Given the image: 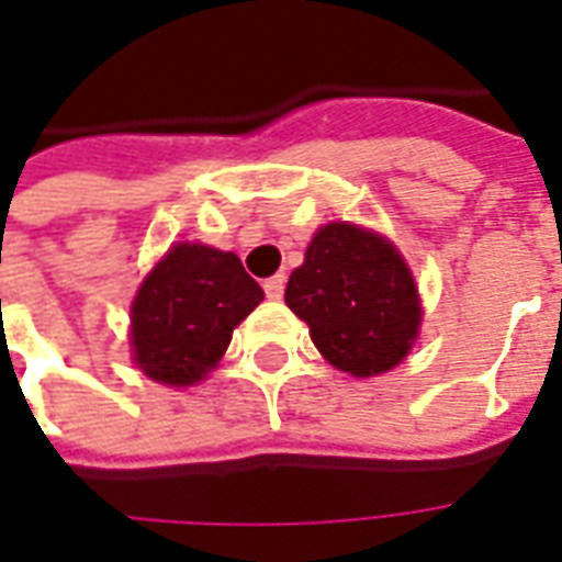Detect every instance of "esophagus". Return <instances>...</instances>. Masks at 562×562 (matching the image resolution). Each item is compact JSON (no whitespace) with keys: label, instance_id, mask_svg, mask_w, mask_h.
<instances>
[{"label":"esophagus","instance_id":"obj_1","mask_svg":"<svg viewBox=\"0 0 562 562\" xmlns=\"http://www.w3.org/2000/svg\"><path fill=\"white\" fill-rule=\"evenodd\" d=\"M282 292H285V277H282V273H277V277L265 280V294H268L270 301H280Z\"/></svg>","mask_w":562,"mask_h":562}]
</instances>
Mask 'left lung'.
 <instances>
[{
  "label": "left lung",
  "instance_id": "left-lung-1",
  "mask_svg": "<svg viewBox=\"0 0 562 562\" xmlns=\"http://www.w3.org/2000/svg\"><path fill=\"white\" fill-rule=\"evenodd\" d=\"M285 304L310 325L330 364L376 376L401 364L422 325L413 273L401 252L373 232L330 222L313 237L285 285Z\"/></svg>",
  "mask_w": 562,
  "mask_h": 562
}]
</instances>
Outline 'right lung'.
Returning <instances> with one entry per match:
<instances>
[{
  "label": "right lung",
  "instance_id": "right-lung-1",
  "mask_svg": "<svg viewBox=\"0 0 562 562\" xmlns=\"http://www.w3.org/2000/svg\"><path fill=\"white\" fill-rule=\"evenodd\" d=\"M265 292L234 252L180 244L153 268L132 304L135 361L156 382L192 385L216 367Z\"/></svg>",
  "mask_w": 562,
  "mask_h": 562
}]
</instances>
